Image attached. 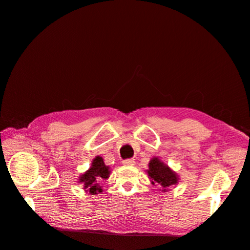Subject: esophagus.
Returning a JSON list of instances; mask_svg holds the SVG:
<instances>
[{
  "mask_svg": "<svg viewBox=\"0 0 250 250\" xmlns=\"http://www.w3.org/2000/svg\"><path fill=\"white\" fill-rule=\"evenodd\" d=\"M123 164L125 166H133L135 165V159H125L123 161Z\"/></svg>",
  "mask_w": 250,
  "mask_h": 250,
  "instance_id": "obj_1",
  "label": "esophagus"
}]
</instances>
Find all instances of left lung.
I'll return each mask as SVG.
<instances>
[{
	"label": "left lung",
	"instance_id": "obj_1",
	"mask_svg": "<svg viewBox=\"0 0 250 250\" xmlns=\"http://www.w3.org/2000/svg\"><path fill=\"white\" fill-rule=\"evenodd\" d=\"M149 178L152 185H159L163 188L162 191H166L167 188L177 185L179 180L178 175L164 164L158 157H154L149 163V169L147 170Z\"/></svg>",
	"mask_w": 250,
	"mask_h": 250
}]
</instances>
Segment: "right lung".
Masks as SVG:
<instances>
[{"label": "right lung", "instance_id": "1", "mask_svg": "<svg viewBox=\"0 0 250 250\" xmlns=\"http://www.w3.org/2000/svg\"><path fill=\"white\" fill-rule=\"evenodd\" d=\"M109 174V167L104 164L102 157L96 156L92 161L91 167L79 177V183H82L86 191H89L91 194H97L98 192H102L98 180L107 179Z\"/></svg>", "mask_w": 250, "mask_h": 250}]
</instances>
